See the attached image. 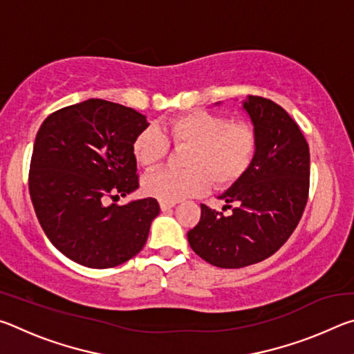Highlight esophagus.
Wrapping results in <instances>:
<instances>
[{
  "mask_svg": "<svg viewBox=\"0 0 354 354\" xmlns=\"http://www.w3.org/2000/svg\"><path fill=\"white\" fill-rule=\"evenodd\" d=\"M176 203H167V201H160V211L162 212H167V211H170V209L175 206Z\"/></svg>",
  "mask_w": 354,
  "mask_h": 354,
  "instance_id": "1",
  "label": "esophagus"
}]
</instances>
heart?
<instances>
[{"label":"heart","mask_w":354,"mask_h":354,"mask_svg":"<svg viewBox=\"0 0 354 354\" xmlns=\"http://www.w3.org/2000/svg\"><path fill=\"white\" fill-rule=\"evenodd\" d=\"M189 147L183 171L160 170L143 179L145 194L159 201L176 203L203 194L209 181L217 189L241 179L257 151L256 129L248 122H231L223 113L196 111L171 117L164 134L148 127L136 136L133 154L137 164L151 170L167 158L170 143Z\"/></svg>","instance_id":"1"}]
</instances>
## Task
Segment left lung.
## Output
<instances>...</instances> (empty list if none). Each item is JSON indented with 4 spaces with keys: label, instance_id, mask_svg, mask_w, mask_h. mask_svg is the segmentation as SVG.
Masks as SVG:
<instances>
[{
    "label": "left lung",
    "instance_id": "1",
    "mask_svg": "<svg viewBox=\"0 0 354 354\" xmlns=\"http://www.w3.org/2000/svg\"><path fill=\"white\" fill-rule=\"evenodd\" d=\"M257 134L247 173L221 194L230 215L201 205V218L187 232L192 250L220 268L261 262L295 231L309 194V145L279 104L262 97L243 101Z\"/></svg>",
    "mask_w": 354,
    "mask_h": 354
}]
</instances>
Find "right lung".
<instances>
[{"instance_id":"add662e5","label":"right lung","mask_w":354,"mask_h":354,"mask_svg":"<svg viewBox=\"0 0 354 354\" xmlns=\"http://www.w3.org/2000/svg\"><path fill=\"white\" fill-rule=\"evenodd\" d=\"M147 117L131 107L91 98L62 107L35 136L29 195L41 230L68 259L111 268L143 248L159 215L154 198L107 205L139 189L136 136Z\"/></svg>"}]
</instances>
